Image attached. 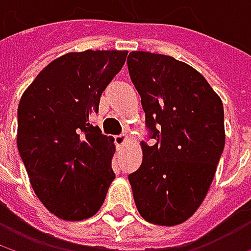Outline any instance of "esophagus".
<instances>
[{"label": "esophagus", "instance_id": "obj_1", "mask_svg": "<svg viewBox=\"0 0 251 251\" xmlns=\"http://www.w3.org/2000/svg\"><path fill=\"white\" fill-rule=\"evenodd\" d=\"M113 139H115V145H116V147H121V145L126 144L127 136H126L125 133H122V135H116V136H113Z\"/></svg>", "mask_w": 251, "mask_h": 251}]
</instances>
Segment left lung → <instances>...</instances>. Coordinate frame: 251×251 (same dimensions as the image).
<instances>
[{"label": "left lung", "mask_w": 251, "mask_h": 251, "mask_svg": "<svg viewBox=\"0 0 251 251\" xmlns=\"http://www.w3.org/2000/svg\"><path fill=\"white\" fill-rule=\"evenodd\" d=\"M126 64L154 139L142 142V164L127 176L136 208L148 223L181 224L203 202L224 151L223 101L172 56L136 50Z\"/></svg>", "instance_id": "8db88e82"}]
</instances>
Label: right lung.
<instances>
[{"label":"right lung","mask_w":251,"mask_h":251,"mask_svg":"<svg viewBox=\"0 0 251 251\" xmlns=\"http://www.w3.org/2000/svg\"><path fill=\"white\" fill-rule=\"evenodd\" d=\"M126 50H84L50 62L17 110V147L40 202L56 217L81 221L104 202L115 178L113 138L90 124L100 97L122 70Z\"/></svg>","instance_id":"1"}]
</instances>
